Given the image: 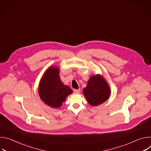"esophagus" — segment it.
<instances>
[{"label":"esophagus","mask_w":151,"mask_h":151,"mask_svg":"<svg viewBox=\"0 0 151 151\" xmlns=\"http://www.w3.org/2000/svg\"><path fill=\"white\" fill-rule=\"evenodd\" d=\"M73 91H74V92H75V93H76V94H78V93H79L81 92V90H80V89H78V90L75 89Z\"/></svg>","instance_id":"esophagus-1"}]
</instances>
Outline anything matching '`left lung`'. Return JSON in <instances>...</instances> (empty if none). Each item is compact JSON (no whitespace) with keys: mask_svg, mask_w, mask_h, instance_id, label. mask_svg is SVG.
I'll list each match as a JSON object with an SVG mask.
<instances>
[{"mask_svg":"<svg viewBox=\"0 0 151 151\" xmlns=\"http://www.w3.org/2000/svg\"><path fill=\"white\" fill-rule=\"evenodd\" d=\"M88 103L96 106L105 102L110 97L111 91L108 83L100 74L94 75L88 81L87 87L83 89Z\"/></svg>","mask_w":151,"mask_h":151,"instance_id":"1","label":"left lung"}]
</instances>
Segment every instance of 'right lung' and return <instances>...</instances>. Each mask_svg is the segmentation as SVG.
<instances>
[{
  "instance_id": "obj_1",
  "label": "right lung",
  "mask_w": 151,
  "mask_h": 151,
  "mask_svg": "<svg viewBox=\"0 0 151 151\" xmlns=\"http://www.w3.org/2000/svg\"><path fill=\"white\" fill-rule=\"evenodd\" d=\"M59 68L55 66L48 68L39 82L38 93L40 99L52 108L58 109L72 90L64 85L59 75Z\"/></svg>"
}]
</instances>
